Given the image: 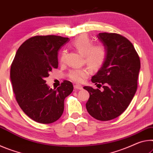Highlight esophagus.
Segmentation results:
<instances>
[{"mask_svg":"<svg viewBox=\"0 0 153 153\" xmlns=\"http://www.w3.org/2000/svg\"><path fill=\"white\" fill-rule=\"evenodd\" d=\"M74 89H79V90H81L82 89V87L81 85H75L74 86Z\"/></svg>","mask_w":153,"mask_h":153,"instance_id":"34e87169","label":"esophagus"}]
</instances>
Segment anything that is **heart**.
Wrapping results in <instances>:
<instances>
[{
	"instance_id": "b5f03b06",
	"label": "heart",
	"mask_w": 153,
	"mask_h": 153,
	"mask_svg": "<svg viewBox=\"0 0 153 153\" xmlns=\"http://www.w3.org/2000/svg\"><path fill=\"white\" fill-rule=\"evenodd\" d=\"M72 46L84 55L86 64L94 71H97L104 64L106 57V49L102 45H94L93 42L86 35H82L72 42ZM66 51H63L61 54L62 62H64ZM90 72L88 69L82 68L72 71L69 73V77L72 81L82 82L89 76Z\"/></svg>"
}]
</instances>
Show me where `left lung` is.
<instances>
[{
    "label": "left lung",
    "mask_w": 153,
    "mask_h": 153,
    "mask_svg": "<svg viewBox=\"0 0 153 153\" xmlns=\"http://www.w3.org/2000/svg\"><path fill=\"white\" fill-rule=\"evenodd\" d=\"M106 49L104 64L91 81L104 90L85 86L89 94L86 103L89 114L99 121H110L121 115L131 102L137 90L140 60L134 47L126 37L115 33H99Z\"/></svg>",
    "instance_id": "8db88e82"
}]
</instances>
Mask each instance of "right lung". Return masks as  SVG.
I'll list each match as a JSON object with an SVG mask.
<instances>
[{
  "label": "right lung",
  "instance_id": "add662e5",
  "mask_svg": "<svg viewBox=\"0 0 153 153\" xmlns=\"http://www.w3.org/2000/svg\"><path fill=\"white\" fill-rule=\"evenodd\" d=\"M68 38L48 35L26 40L19 47L10 71L13 91L19 106L34 121L49 124L63 114L64 99L73 91V85L64 81L50 89L45 78L58 67V51Z\"/></svg>",
  "mask_w": 153,
  "mask_h": 153
}]
</instances>
